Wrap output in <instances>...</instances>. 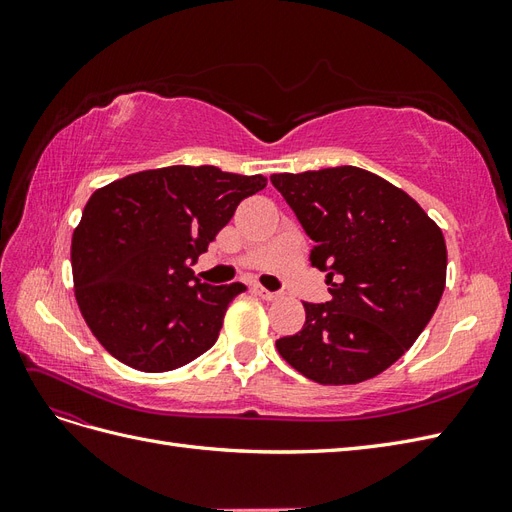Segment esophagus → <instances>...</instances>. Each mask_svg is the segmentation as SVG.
Returning a JSON list of instances; mask_svg holds the SVG:
<instances>
[{"label":"esophagus","instance_id":"34e87169","mask_svg":"<svg viewBox=\"0 0 512 512\" xmlns=\"http://www.w3.org/2000/svg\"><path fill=\"white\" fill-rule=\"evenodd\" d=\"M256 294H258V297H262V299H265V301H275L277 297H280V294H277V292H271V290H267V288H262V286H254L252 288Z\"/></svg>","mask_w":512,"mask_h":512}]
</instances>
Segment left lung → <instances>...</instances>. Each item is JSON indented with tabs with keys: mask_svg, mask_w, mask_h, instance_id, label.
<instances>
[{
	"mask_svg": "<svg viewBox=\"0 0 512 512\" xmlns=\"http://www.w3.org/2000/svg\"><path fill=\"white\" fill-rule=\"evenodd\" d=\"M314 241L331 301L303 303L299 333L277 339L282 359L318 384L374 378L404 354L442 299L446 243L414 198L356 166L271 175Z\"/></svg>",
	"mask_w": 512,
	"mask_h": 512,
	"instance_id": "8db88e82",
	"label": "left lung"
}]
</instances>
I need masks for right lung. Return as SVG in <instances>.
I'll return each mask as SVG.
<instances>
[{
    "mask_svg": "<svg viewBox=\"0 0 512 512\" xmlns=\"http://www.w3.org/2000/svg\"><path fill=\"white\" fill-rule=\"evenodd\" d=\"M262 175L218 166H166L91 194L72 237L76 301L91 333L117 361L160 374L215 342L245 284H203L192 267Z\"/></svg>",
    "mask_w": 512,
    "mask_h": 512,
    "instance_id": "right-lung-1",
    "label": "right lung"
}]
</instances>
